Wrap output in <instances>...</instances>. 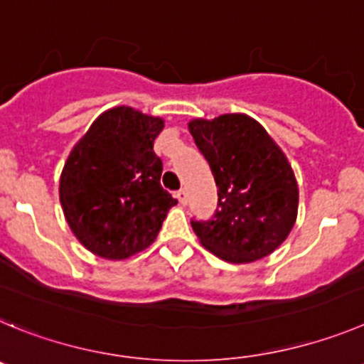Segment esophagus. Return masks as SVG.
I'll list each match as a JSON object with an SVG mask.
<instances>
[{
  "label": "esophagus",
  "instance_id": "esophagus-1",
  "mask_svg": "<svg viewBox=\"0 0 364 364\" xmlns=\"http://www.w3.org/2000/svg\"><path fill=\"white\" fill-rule=\"evenodd\" d=\"M176 198H178V201L181 203V205H186V201H188V196H186V190L181 188L176 192Z\"/></svg>",
  "mask_w": 364,
  "mask_h": 364
}]
</instances>
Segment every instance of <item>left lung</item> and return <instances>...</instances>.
I'll return each instance as SVG.
<instances>
[{"label":"left lung","mask_w":364,"mask_h":364,"mask_svg":"<svg viewBox=\"0 0 364 364\" xmlns=\"http://www.w3.org/2000/svg\"><path fill=\"white\" fill-rule=\"evenodd\" d=\"M188 130L219 188L214 218L192 219L199 243L237 264L272 254L294 228L299 203L283 150L247 114L192 119Z\"/></svg>","instance_id":"1"}]
</instances>
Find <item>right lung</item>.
<instances>
[{
    "label": "right lung",
    "instance_id": "1",
    "mask_svg": "<svg viewBox=\"0 0 364 364\" xmlns=\"http://www.w3.org/2000/svg\"><path fill=\"white\" fill-rule=\"evenodd\" d=\"M161 117L132 107L101 114L68 154L60 201L80 243L105 259H127L158 237L178 203L161 186L163 161L154 139Z\"/></svg>",
    "mask_w": 364,
    "mask_h": 364
}]
</instances>
